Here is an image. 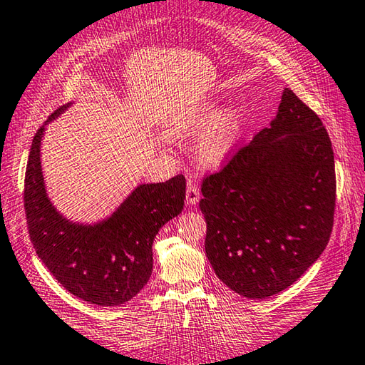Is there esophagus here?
Wrapping results in <instances>:
<instances>
[{"instance_id": "obj_1", "label": "esophagus", "mask_w": 365, "mask_h": 365, "mask_svg": "<svg viewBox=\"0 0 365 365\" xmlns=\"http://www.w3.org/2000/svg\"><path fill=\"white\" fill-rule=\"evenodd\" d=\"M199 201V188L196 187L195 183L190 182L188 188H187V204L195 205Z\"/></svg>"}]
</instances>
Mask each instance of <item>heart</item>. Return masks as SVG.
<instances>
[{"instance_id": "obj_1", "label": "heart", "mask_w": 365, "mask_h": 365, "mask_svg": "<svg viewBox=\"0 0 365 365\" xmlns=\"http://www.w3.org/2000/svg\"><path fill=\"white\" fill-rule=\"evenodd\" d=\"M209 129L211 131L204 135L197 145V160L207 168H218L231 155L235 140H237L240 115L231 110L220 117L215 106H204L199 110L192 112L191 115L185 117L177 125L175 133L182 138L192 139L202 135Z\"/></svg>"}]
</instances>
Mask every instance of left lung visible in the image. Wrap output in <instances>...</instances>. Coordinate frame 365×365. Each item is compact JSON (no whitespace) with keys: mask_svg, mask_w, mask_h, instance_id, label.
<instances>
[{"mask_svg":"<svg viewBox=\"0 0 365 365\" xmlns=\"http://www.w3.org/2000/svg\"><path fill=\"white\" fill-rule=\"evenodd\" d=\"M205 253L226 287L248 299L278 294L329 242L334 150L323 121L284 88L277 117L202 180Z\"/></svg>","mask_w":365,"mask_h":365,"instance_id":"left-lung-1","label":"left lung"}]
</instances>
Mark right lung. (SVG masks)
Here are the masks:
<instances>
[{
  "label": "right lung",
  "instance_id": "add662e5",
  "mask_svg": "<svg viewBox=\"0 0 365 365\" xmlns=\"http://www.w3.org/2000/svg\"><path fill=\"white\" fill-rule=\"evenodd\" d=\"M63 106L47 123L68 109ZM46 123V125H47ZM44 125L34 134L25 173L24 202L31 244L63 288L90 304L120 305L145 287L153 270L156 234L183 209L185 177L139 185L112 215L78 225L56 212L41 169Z\"/></svg>",
  "mask_w": 365,
  "mask_h": 365
}]
</instances>
